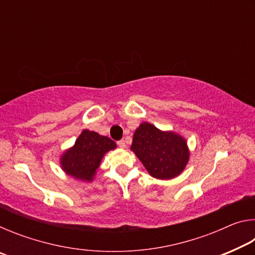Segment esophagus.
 <instances>
[{
    "label": "esophagus",
    "mask_w": 255,
    "mask_h": 255,
    "mask_svg": "<svg viewBox=\"0 0 255 255\" xmlns=\"http://www.w3.org/2000/svg\"><path fill=\"white\" fill-rule=\"evenodd\" d=\"M118 146L120 148H126V141L125 140H119L118 141Z\"/></svg>",
    "instance_id": "esophagus-1"
}]
</instances>
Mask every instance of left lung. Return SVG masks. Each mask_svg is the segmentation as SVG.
<instances>
[{"label": "left lung", "mask_w": 255, "mask_h": 255, "mask_svg": "<svg viewBox=\"0 0 255 255\" xmlns=\"http://www.w3.org/2000/svg\"><path fill=\"white\" fill-rule=\"evenodd\" d=\"M130 149L148 173L159 180L180 175L190 156L185 138L174 131L159 130L149 123H141L133 132Z\"/></svg>", "instance_id": "8db88e82"}]
</instances>
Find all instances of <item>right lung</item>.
<instances>
[{
    "mask_svg": "<svg viewBox=\"0 0 255 255\" xmlns=\"http://www.w3.org/2000/svg\"><path fill=\"white\" fill-rule=\"evenodd\" d=\"M117 147L109 137L84 129L59 158L62 170L76 180L92 182L105 154Z\"/></svg>",
    "mask_w": 255,
    "mask_h": 255,
    "instance_id": "add662e5",
    "label": "right lung"
}]
</instances>
